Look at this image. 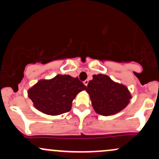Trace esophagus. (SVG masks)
Wrapping results in <instances>:
<instances>
[{
    "mask_svg": "<svg viewBox=\"0 0 159 159\" xmlns=\"http://www.w3.org/2000/svg\"><path fill=\"white\" fill-rule=\"evenodd\" d=\"M88 82H89V81H88V80H85V81H84V84L85 86H88Z\"/></svg>",
    "mask_w": 159,
    "mask_h": 159,
    "instance_id": "34e87169",
    "label": "esophagus"
}]
</instances>
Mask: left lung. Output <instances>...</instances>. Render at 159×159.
I'll return each instance as SVG.
<instances>
[{"label": "left lung", "mask_w": 159, "mask_h": 159, "mask_svg": "<svg viewBox=\"0 0 159 159\" xmlns=\"http://www.w3.org/2000/svg\"><path fill=\"white\" fill-rule=\"evenodd\" d=\"M86 91L90 95L92 106L97 113L111 116L123 110L131 99L128 88L115 82L108 75H93Z\"/></svg>", "instance_id": "1"}]
</instances>
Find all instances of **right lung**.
Wrapping results in <instances>:
<instances>
[{
    "label": "right lung",
    "mask_w": 159,
    "mask_h": 159,
    "mask_svg": "<svg viewBox=\"0 0 159 159\" xmlns=\"http://www.w3.org/2000/svg\"><path fill=\"white\" fill-rule=\"evenodd\" d=\"M87 87L78 78L57 75L49 80H40L28 90V96L38 111L58 116L71 110L73 99Z\"/></svg>",
    "instance_id": "add662e5"
}]
</instances>
